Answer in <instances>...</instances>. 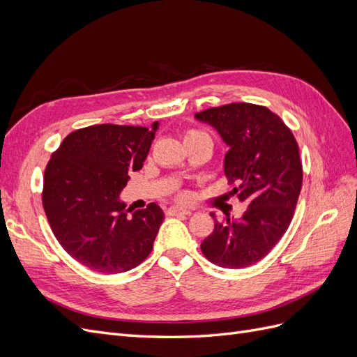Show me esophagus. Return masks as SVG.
Returning <instances> with one entry per match:
<instances>
[{
    "mask_svg": "<svg viewBox=\"0 0 357 357\" xmlns=\"http://www.w3.org/2000/svg\"><path fill=\"white\" fill-rule=\"evenodd\" d=\"M169 215H180V214H190L189 208H180V207H171L168 210Z\"/></svg>",
    "mask_w": 357,
    "mask_h": 357,
    "instance_id": "obj_1",
    "label": "esophagus"
}]
</instances>
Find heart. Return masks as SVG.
Instances as JSON below:
<instances>
[{
  "mask_svg": "<svg viewBox=\"0 0 357 357\" xmlns=\"http://www.w3.org/2000/svg\"><path fill=\"white\" fill-rule=\"evenodd\" d=\"M201 134H204V132H201V131H197V129H189V131L186 132V137H185V138H189V137H195V135H201Z\"/></svg>",
  "mask_w": 357,
  "mask_h": 357,
  "instance_id": "1",
  "label": "heart"
}]
</instances>
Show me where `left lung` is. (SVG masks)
<instances>
[{
  "mask_svg": "<svg viewBox=\"0 0 357 357\" xmlns=\"http://www.w3.org/2000/svg\"><path fill=\"white\" fill-rule=\"evenodd\" d=\"M195 117L218 129L229 146L225 176L232 195L247 204L238 220L219 222L211 213L214 231L201 250L218 266H250L273 250L294 219L302 188L298 143L282 117L264 105L232 102Z\"/></svg>",
  "mask_w": 357,
  "mask_h": 357,
  "instance_id": "8db88e82",
  "label": "left lung"
}]
</instances>
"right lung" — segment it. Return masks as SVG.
Returning a JSON list of instances; mask_svg holds the SVG:
<instances>
[{
	"label": "right lung",
	"mask_w": 357,
	"mask_h": 357,
	"mask_svg": "<svg viewBox=\"0 0 357 357\" xmlns=\"http://www.w3.org/2000/svg\"><path fill=\"white\" fill-rule=\"evenodd\" d=\"M152 128L92 125L63 138L43 181V208L53 235L73 259L102 274L125 273L150 255L164 222L155 202L129 214L119 201L129 172L143 168Z\"/></svg>",
	"instance_id": "add662e5"
}]
</instances>
